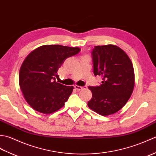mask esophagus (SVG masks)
I'll return each mask as SVG.
<instances>
[{"label":"esophagus","mask_w":156,"mask_h":156,"mask_svg":"<svg viewBox=\"0 0 156 156\" xmlns=\"http://www.w3.org/2000/svg\"><path fill=\"white\" fill-rule=\"evenodd\" d=\"M84 88H86V87H80V86H78V85H75L74 86V88L76 90H77L78 91H80L82 89H84Z\"/></svg>","instance_id":"obj_1"}]
</instances>
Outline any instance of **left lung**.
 <instances>
[{"mask_svg":"<svg viewBox=\"0 0 156 156\" xmlns=\"http://www.w3.org/2000/svg\"><path fill=\"white\" fill-rule=\"evenodd\" d=\"M94 74L101 76L98 87H89L92 97L88 107L102 116L112 115L124 107L133 91L135 73L127 54L118 46H95L92 50Z\"/></svg>","mask_w":156,"mask_h":156,"instance_id":"8db88e82","label":"left lung"}]
</instances>
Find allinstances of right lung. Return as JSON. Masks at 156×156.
<instances>
[{"mask_svg": "<svg viewBox=\"0 0 156 156\" xmlns=\"http://www.w3.org/2000/svg\"><path fill=\"white\" fill-rule=\"evenodd\" d=\"M80 51L78 47L45 45L35 49L20 68L19 82L23 97L36 111L51 114L64 106L74 87L52 81L63 63Z\"/></svg>", "mask_w": 156, "mask_h": 156, "instance_id": "obj_1", "label": "right lung"}]
</instances>
